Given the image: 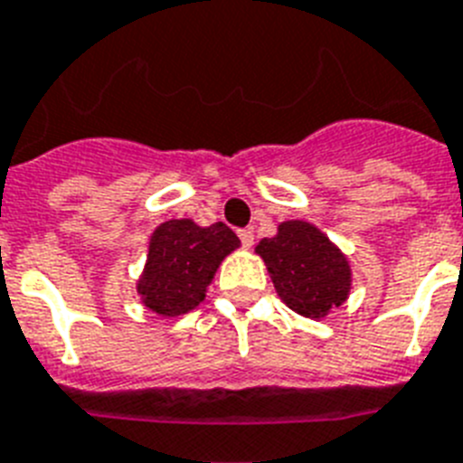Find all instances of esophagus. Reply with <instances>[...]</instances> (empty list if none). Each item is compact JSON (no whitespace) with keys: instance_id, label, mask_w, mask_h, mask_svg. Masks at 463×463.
<instances>
[{"instance_id":"34e87169","label":"esophagus","mask_w":463,"mask_h":463,"mask_svg":"<svg viewBox=\"0 0 463 463\" xmlns=\"http://www.w3.org/2000/svg\"><path fill=\"white\" fill-rule=\"evenodd\" d=\"M239 239L241 243H243V248H250L255 243V236L250 229H239Z\"/></svg>"}]
</instances>
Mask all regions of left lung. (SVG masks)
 I'll use <instances>...</instances> for the list:
<instances>
[{
	"label": "left lung",
	"mask_w": 463,
	"mask_h": 463,
	"mask_svg": "<svg viewBox=\"0 0 463 463\" xmlns=\"http://www.w3.org/2000/svg\"><path fill=\"white\" fill-rule=\"evenodd\" d=\"M265 260L274 288L298 315L319 319L350 291L345 255L309 222L279 224V234L255 248Z\"/></svg>",
	"instance_id": "8db88e82"
}]
</instances>
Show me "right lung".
I'll return each instance as SVG.
<instances>
[{
    "label": "right lung",
    "mask_w": 463,
    "mask_h": 463,
    "mask_svg": "<svg viewBox=\"0 0 463 463\" xmlns=\"http://www.w3.org/2000/svg\"><path fill=\"white\" fill-rule=\"evenodd\" d=\"M239 243V236L222 222L210 227L191 220L163 222L151 236L146 269L137 284L144 305L163 317L194 309L205 298L220 262Z\"/></svg>",
    "instance_id": "add662e5"
}]
</instances>
